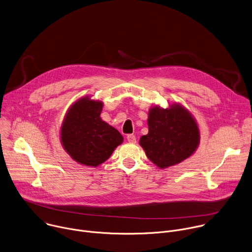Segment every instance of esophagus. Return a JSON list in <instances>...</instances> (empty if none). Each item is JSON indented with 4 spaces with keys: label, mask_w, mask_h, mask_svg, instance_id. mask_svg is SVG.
<instances>
[{
    "label": "esophagus",
    "mask_w": 252,
    "mask_h": 252,
    "mask_svg": "<svg viewBox=\"0 0 252 252\" xmlns=\"http://www.w3.org/2000/svg\"><path fill=\"white\" fill-rule=\"evenodd\" d=\"M126 138H127V141H128L129 143H135V142H136V137H135V135H133V134H128V135L126 136Z\"/></svg>",
    "instance_id": "obj_1"
}]
</instances>
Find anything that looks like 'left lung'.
I'll list each match as a JSON object with an SVG mask.
<instances>
[{"instance_id": "left-lung-1", "label": "left lung", "mask_w": 252, "mask_h": 252, "mask_svg": "<svg viewBox=\"0 0 252 252\" xmlns=\"http://www.w3.org/2000/svg\"><path fill=\"white\" fill-rule=\"evenodd\" d=\"M149 133L139 145L159 168L177 164L189 158L199 145V129L191 114L178 103L167 109L156 105L150 110Z\"/></svg>"}]
</instances>
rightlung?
Wrapping results in <instances>:
<instances>
[{"instance_id": "add662e5", "label": "right lung", "mask_w": 252, "mask_h": 252, "mask_svg": "<svg viewBox=\"0 0 252 252\" xmlns=\"http://www.w3.org/2000/svg\"><path fill=\"white\" fill-rule=\"evenodd\" d=\"M102 105L100 100L82 97L69 107L62 125V145L81 164L99 165L124 140L118 129L100 119Z\"/></svg>"}]
</instances>
